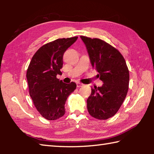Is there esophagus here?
Returning a JSON list of instances; mask_svg holds the SVG:
<instances>
[{
    "mask_svg": "<svg viewBox=\"0 0 154 154\" xmlns=\"http://www.w3.org/2000/svg\"><path fill=\"white\" fill-rule=\"evenodd\" d=\"M83 85H84V84H83V83H79V82L77 83V88L83 87Z\"/></svg>",
    "mask_w": 154,
    "mask_h": 154,
    "instance_id": "34e87169",
    "label": "esophagus"
}]
</instances>
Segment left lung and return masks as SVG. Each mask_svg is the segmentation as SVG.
<instances>
[{
    "mask_svg": "<svg viewBox=\"0 0 154 154\" xmlns=\"http://www.w3.org/2000/svg\"><path fill=\"white\" fill-rule=\"evenodd\" d=\"M80 37L86 46L91 64L104 83L101 87L91 89L88 111L96 119H107L116 114L127 95L130 76L126 62L120 52L105 41Z\"/></svg>",
    "mask_w": 154,
    "mask_h": 154,
    "instance_id": "left-lung-1",
    "label": "left lung"
}]
</instances>
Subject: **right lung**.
<instances>
[{
    "label": "right lung",
    "instance_id": "1",
    "mask_svg": "<svg viewBox=\"0 0 154 154\" xmlns=\"http://www.w3.org/2000/svg\"><path fill=\"white\" fill-rule=\"evenodd\" d=\"M77 38H58L45 44L34 54L28 67L29 94L36 110L48 120H56L64 116L65 102L76 89V83L66 84L57 79L56 75L62 74L64 53Z\"/></svg>",
    "mask_w": 154,
    "mask_h": 154
}]
</instances>
